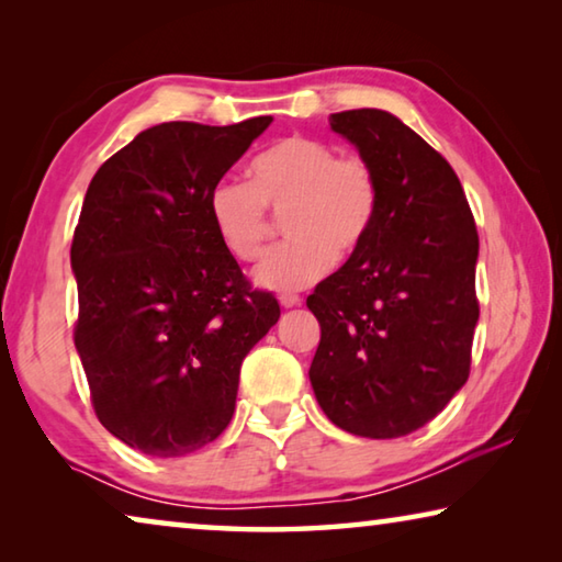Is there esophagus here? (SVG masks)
Wrapping results in <instances>:
<instances>
[{"label": "esophagus", "instance_id": "1", "mask_svg": "<svg viewBox=\"0 0 562 562\" xmlns=\"http://www.w3.org/2000/svg\"><path fill=\"white\" fill-rule=\"evenodd\" d=\"M302 300H300V294H292V292H282L280 294V304L282 307H297Z\"/></svg>", "mask_w": 562, "mask_h": 562}]
</instances>
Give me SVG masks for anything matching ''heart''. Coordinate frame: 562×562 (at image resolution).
Masks as SVG:
<instances>
[{
  "mask_svg": "<svg viewBox=\"0 0 562 562\" xmlns=\"http://www.w3.org/2000/svg\"><path fill=\"white\" fill-rule=\"evenodd\" d=\"M252 183L217 180L207 211L217 237L240 262L262 252L270 231L268 207L284 214L292 237L265 252L255 282L265 290H304L325 278L339 255L367 240L379 211V180L359 156H337L335 146L288 136L252 160Z\"/></svg>",
  "mask_w": 562,
  "mask_h": 562,
  "instance_id": "b5f03b06",
  "label": "heart"
}]
</instances>
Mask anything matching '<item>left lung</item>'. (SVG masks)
<instances>
[{"instance_id":"8db88e82","label":"left lung","mask_w":562,"mask_h":562,"mask_svg":"<svg viewBox=\"0 0 562 562\" xmlns=\"http://www.w3.org/2000/svg\"><path fill=\"white\" fill-rule=\"evenodd\" d=\"M329 126L374 168L379 211L367 240L307 297L322 329L310 382L339 429L396 439L469 379L479 233L449 160L394 113L341 111Z\"/></svg>"}]
</instances>
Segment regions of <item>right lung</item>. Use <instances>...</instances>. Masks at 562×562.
<instances>
[{
	"label": "right lung",
	"instance_id": "add662e5",
	"mask_svg": "<svg viewBox=\"0 0 562 562\" xmlns=\"http://www.w3.org/2000/svg\"><path fill=\"white\" fill-rule=\"evenodd\" d=\"M272 123L170 121L103 164L71 243L74 345L93 412L158 459L215 441L235 412L240 364L280 319L217 237L213 186Z\"/></svg>",
	"mask_w": 562,
	"mask_h": 562
}]
</instances>
